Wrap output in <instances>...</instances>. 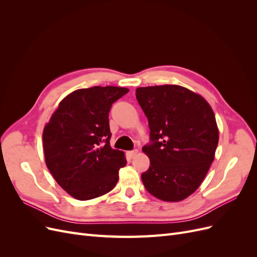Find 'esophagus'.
Listing matches in <instances>:
<instances>
[{"label":"esophagus","mask_w":257,"mask_h":257,"mask_svg":"<svg viewBox=\"0 0 257 257\" xmlns=\"http://www.w3.org/2000/svg\"><path fill=\"white\" fill-rule=\"evenodd\" d=\"M137 153H138V150H133V151H128V152H127V155H128V157H130L131 159H133V158L136 157Z\"/></svg>","instance_id":"obj_1"}]
</instances>
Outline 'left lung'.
Wrapping results in <instances>:
<instances>
[{"mask_svg": "<svg viewBox=\"0 0 257 257\" xmlns=\"http://www.w3.org/2000/svg\"><path fill=\"white\" fill-rule=\"evenodd\" d=\"M148 118L150 160L142 175L147 191L161 200L181 201L195 192L214 160L219 128L214 112L197 93L177 84L136 89Z\"/></svg>", "mask_w": 257, "mask_h": 257, "instance_id": "8db88e82", "label": "left lung"}]
</instances>
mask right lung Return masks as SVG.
Returning a JSON list of instances; mask_svg holds the SVG:
<instances>
[{"instance_id":"add662e5","label":"right lung","mask_w":257,"mask_h":257,"mask_svg":"<svg viewBox=\"0 0 257 257\" xmlns=\"http://www.w3.org/2000/svg\"><path fill=\"white\" fill-rule=\"evenodd\" d=\"M127 88L79 89L59 103L43 132L45 162L69 195L89 200L110 192L126 165L123 151L110 147L108 113Z\"/></svg>"}]
</instances>
